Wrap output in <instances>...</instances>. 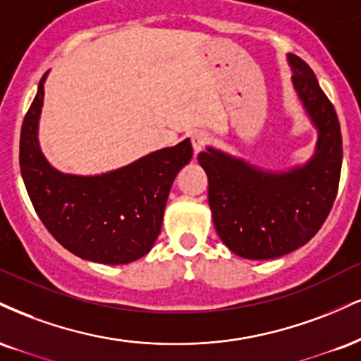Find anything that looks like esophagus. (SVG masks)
<instances>
[{
	"label": "esophagus",
	"mask_w": 361,
	"mask_h": 361,
	"mask_svg": "<svg viewBox=\"0 0 361 361\" xmlns=\"http://www.w3.org/2000/svg\"><path fill=\"white\" fill-rule=\"evenodd\" d=\"M207 142H208V134L207 133H203V131L192 133V146H193L195 154H198L200 151H202L203 147L207 146Z\"/></svg>",
	"instance_id": "1"
}]
</instances>
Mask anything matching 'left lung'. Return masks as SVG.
I'll list each match as a JSON object with an SVG mask.
<instances>
[{"label": "left lung", "instance_id": "left-lung-1", "mask_svg": "<svg viewBox=\"0 0 361 361\" xmlns=\"http://www.w3.org/2000/svg\"><path fill=\"white\" fill-rule=\"evenodd\" d=\"M293 84L318 129L312 158L289 171H264L215 147L198 154L220 240L244 259L266 260L307 244L324 224L340 183L343 145L336 111L305 60L289 54Z\"/></svg>", "mask_w": 361, "mask_h": 361}]
</instances>
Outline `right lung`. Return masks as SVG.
<instances>
[{
    "instance_id": "right-lung-1",
    "label": "right lung",
    "mask_w": 361,
    "mask_h": 361,
    "mask_svg": "<svg viewBox=\"0 0 361 361\" xmlns=\"http://www.w3.org/2000/svg\"><path fill=\"white\" fill-rule=\"evenodd\" d=\"M47 73L20 136L21 176L35 212L55 240L77 257L109 266L137 260L161 232L169 190L178 171L192 159V142L185 139L102 175L59 171L38 145Z\"/></svg>"
}]
</instances>
